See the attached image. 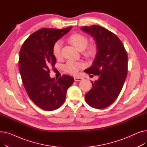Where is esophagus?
Returning a JSON list of instances; mask_svg holds the SVG:
<instances>
[{"label": "esophagus", "instance_id": "34e87169", "mask_svg": "<svg viewBox=\"0 0 147 147\" xmlns=\"http://www.w3.org/2000/svg\"><path fill=\"white\" fill-rule=\"evenodd\" d=\"M74 80L76 82H80L83 79V78H82V77H77V76L74 77Z\"/></svg>", "mask_w": 147, "mask_h": 147}]
</instances>
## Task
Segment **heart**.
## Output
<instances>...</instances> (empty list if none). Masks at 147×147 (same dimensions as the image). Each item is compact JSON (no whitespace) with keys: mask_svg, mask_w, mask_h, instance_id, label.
Returning <instances> with one entry per match:
<instances>
[{"mask_svg":"<svg viewBox=\"0 0 147 147\" xmlns=\"http://www.w3.org/2000/svg\"><path fill=\"white\" fill-rule=\"evenodd\" d=\"M68 40L79 51H83V54L86 56L91 57L94 55L96 52V46L94 44L88 46V38L82 34H72L68 37ZM62 46L63 43L60 40L57 41L54 44L53 46V54L56 58L61 57ZM85 65V63L83 62L69 60L64 65V69L67 73L74 75L78 74L80 69L83 68Z\"/></svg>","mask_w":147,"mask_h":147,"instance_id":"1","label":"heart"}]
</instances>
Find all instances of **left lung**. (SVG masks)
<instances>
[{
	"label": "left lung",
	"instance_id": "8db88e82",
	"mask_svg": "<svg viewBox=\"0 0 147 147\" xmlns=\"http://www.w3.org/2000/svg\"><path fill=\"white\" fill-rule=\"evenodd\" d=\"M81 29L95 38L97 52L92 65L85 69L89 74L99 76L92 82V88L85 95L90 107L102 109L112 104L119 95L127 73V54L119 38L99 26Z\"/></svg>",
	"mask_w": 147,
	"mask_h": 147
}]
</instances>
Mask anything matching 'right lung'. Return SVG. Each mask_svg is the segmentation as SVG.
<instances>
[{
    "label": "right lung",
    "mask_w": 147,
    "mask_h": 147,
    "mask_svg": "<svg viewBox=\"0 0 147 147\" xmlns=\"http://www.w3.org/2000/svg\"><path fill=\"white\" fill-rule=\"evenodd\" d=\"M71 28L38 30L27 38L20 50L19 69L22 83L30 99L42 110L53 111L59 108L74 81L68 75L58 79L49 76V68L57 62L53 46Z\"/></svg>",
    "instance_id": "right-lung-1"
}]
</instances>
